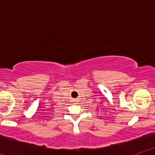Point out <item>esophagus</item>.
<instances>
[{
	"label": "esophagus",
	"instance_id": "obj_1",
	"mask_svg": "<svg viewBox=\"0 0 155 155\" xmlns=\"http://www.w3.org/2000/svg\"><path fill=\"white\" fill-rule=\"evenodd\" d=\"M77 100H76V99H75V100H74V102H77Z\"/></svg>",
	"mask_w": 155,
	"mask_h": 155
}]
</instances>
